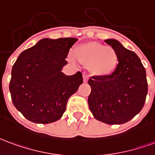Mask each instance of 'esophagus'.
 <instances>
[{"label": "esophagus", "instance_id": "34e87169", "mask_svg": "<svg viewBox=\"0 0 155 155\" xmlns=\"http://www.w3.org/2000/svg\"><path fill=\"white\" fill-rule=\"evenodd\" d=\"M83 80H84V83H86V82H88V81H89V76L86 75V74H84Z\"/></svg>", "mask_w": 155, "mask_h": 155}]
</instances>
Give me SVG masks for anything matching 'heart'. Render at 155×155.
<instances>
[{
	"mask_svg": "<svg viewBox=\"0 0 155 155\" xmlns=\"http://www.w3.org/2000/svg\"><path fill=\"white\" fill-rule=\"evenodd\" d=\"M70 60L75 58L88 66L89 71L96 76H106L112 74L118 65L119 56L115 49L98 42L81 43L74 49V56L70 55Z\"/></svg>",
	"mask_w": 155,
	"mask_h": 155,
	"instance_id": "1",
	"label": "heart"
}]
</instances>
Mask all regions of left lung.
<instances>
[{"label": "left lung", "mask_w": 155, "mask_h": 155, "mask_svg": "<svg viewBox=\"0 0 155 155\" xmlns=\"http://www.w3.org/2000/svg\"><path fill=\"white\" fill-rule=\"evenodd\" d=\"M105 42L117 52L118 65L111 74L89 79L91 93L88 104L98 121L109 125L123 124L144 107L148 93L146 72L134 51L125 48L117 40Z\"/></svg>", "instance_id": "1"}]
</instances>
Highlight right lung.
I'll use <instances>...</instances> for the list:
<instances>
[{
    "mask_svg": "<svg viewBox=\"0 0 155 155\" xmlns=\"http://www.w3.org/2000/svg\"><path fill=\"white\" fill-rule=\"evenodd\" d=\"M77 40L43 38L17 58L9 89L14 106L28 121L48 124L59 120L69 98L83 83L81 71L73 75L61 72L70 48Z\"/></svg>",
    "mask_w": 155,
    "mask_h": 155,
    "instance_id": "add662e5",
    "label": "right lung"
}]
</instances>
